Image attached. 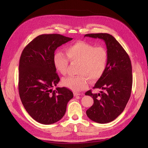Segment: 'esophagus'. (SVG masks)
Segmentation results:
<instances>
[{
  "label": "esophagus",
  "instance_id": "34e87169",
  "mask_svg": "<svg viewBox=\"0 0 148 148\" xmlns=\"http://www.w3.org/2000/svg\"><path fill=\"white\" fill-rule=\"evenodd\" d=\"M73 95H74V96H80L81 95H80V94H79V93H77V92H74L73 93Z\"/></svg>",
  "mask_w": 148,
  "mask_h": 148
}]
</instances>
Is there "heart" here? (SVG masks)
<instances>
[{"label": "heart", "instance_id": "heart-1", "mask_svg": "<svg viewBox=\"0 0 148 148\" xmlns=\"http://www.w3.org/2000/svg\"><path fill=\"white\" fill-rule=\"evenodd\" d=\"M66 54L58 51L53 56V65L62 75H65L69 60L72 63H78V76L63 79L65 86L74 91H80L88 88L89 78L99 79L104 74L108 62V53L101 46L95 47L86 42L79 41L66 47Z\"/></svg>", "mask_w": 148, "mask_h": 148}]
</instances>
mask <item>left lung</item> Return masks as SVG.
I'll return each mask as SVG.
<instances>
[{
	"label": "left lung",
	"instance_id": "left-lung-1",
	"mask_svg": "<svg viewBox=\"0 0 148 148\" xmlns=\"http://www.w3.org/2000/svg\"><path fill=\"white\" fill-rule=\"evenodd\" d=\"M99 38L105 41L108 53L106 69L93 88L100 93L88 91L85 95L93 98V105L86 110L89 119L99 123L112 122L121 114L130 97L133 77L130 59L120 43L107 33L87 34L84 37Z\"/></svg>",
	"mask_w": 148,
	"mask_h": 148
}]
</instances>
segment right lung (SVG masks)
Returning <instances> with one entry per match:
<instances>
[{
    "label": "right lung",
    "mask_w": 148,
    "mask_h": 148,
    "mask_svg": "<svg viewBox=\"0 0 148 148\" xmlns=\"http://www.w3.org/2000/svg\"><path fill=\"white\" fill-rule=\"evenodd\" d=\"M72 38L59 34H41L23 49L19 63L18 91L25 109L36 122L50 125L60 120L73 97L68 88H53L60 78L53 65L56 49Z\"/></svg>",
    "instance_id": "1"
}]
</instances>
